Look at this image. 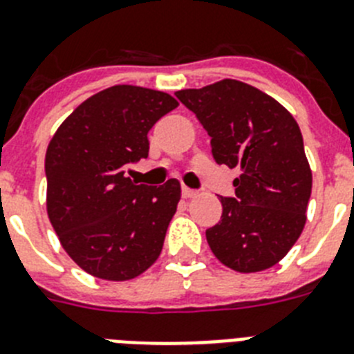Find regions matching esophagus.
<instances>
[{"instance_id": "obj_1", "label": "esophagus", "mask_w": 354, "mask_h": 354, "mask_svg": "<svg viewBox=\"0 0 354 354\" xmlns=\"http://www.w3.org/2000/svg\"><path fill=\"white\" fill-rule=\"evenodd\" d=\"M196 195H198V193H196L195 189H192V187H187V186H183V196H184V198H195Z\"/></svg>"}]
</instances>
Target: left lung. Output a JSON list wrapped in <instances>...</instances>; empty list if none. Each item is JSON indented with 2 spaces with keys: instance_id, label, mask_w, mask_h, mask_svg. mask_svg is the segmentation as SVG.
<instances>
[{
  "instance_id": "left-lung-1",
  "label": "left lung",
  "mask_w": 354,
  "mask_h": 354,
  "mask_svg": "<svg viewBox=\"0 0 354 354\" xmlns=\"http://www.w3.org/2000/svg\"><path fill=\"white\" fill-rule=\"evenodd\" d=\"M175 95L211 136L214 161L239 170L236 196H220L221 220L205 230L214 257L237 273L270 270L301 236L312 193L298 122L273 97L237 80Z\"/></svg>"
}]
</instances>
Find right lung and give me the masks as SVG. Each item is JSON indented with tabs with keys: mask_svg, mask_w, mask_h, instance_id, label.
<instances>
[{
	"mask_svg": "<svg viewBox=\"0 0 354 354\" xmlns=\"http://www.w3.org/2000/svg\"><path fill=\"white\" fill-rule=\"evenodd\" d=\"M179 102L159 90L115 84L81 102L46 152L49 221L68 257L108 282L140 277L158 261L180 200V184L126 177L149 156L147 134Z\"/></svg>",
	"mask_w": 354,
	"mask_h": 354,
	"instance_id": "right-lung-1",
	"label": "right lung"
}]
</instances>
